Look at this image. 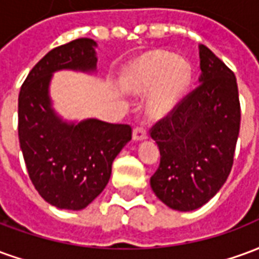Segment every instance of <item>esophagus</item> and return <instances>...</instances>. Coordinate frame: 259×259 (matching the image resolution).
<instances>
[{
	"instance_id": "1",
	"label": "esophagus",
	"mask_w": 259,
	"mask_h": 259,
	"mask_svg": "<svg viewBox=\"0 0 259 259\" xmlns=\"http://www.w3.org/2000/svg\"><path fill=\"white\" fill-rule=\"evenodd\" d=\"M147 139V133L146 130L143 129V127H136L133 130V140L135 141H143Z\"/></svg>"
}]
</instances>
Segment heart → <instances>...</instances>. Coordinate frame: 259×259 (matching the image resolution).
<instances>
[{"mask_svg":"<svg viewBox=\"0 0 259 259\" xmlns=\"http://www.w3.org/2000/svg\"><path fill=\"white\" fill-rule=\"evenodd\" d=\"M187 59L169 53H154L139 59L127 74V87L139 94L152 90L147 100L151 118H162L178 107L191 83Z\"/></svg>","mask_w":259,"mask_h":259,"instance_id":"obj_1","label":"heart"}]
</instances>
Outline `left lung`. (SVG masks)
I'll list each match as a JSON object with an SVG mask.
<instances>
[{
  "label": "left lung",
  "mask_w": 259,
  "mask_h": 259,
  "mask_svg": "<svg viewBox=\"0 0 259 259\" xmlns=\"http://www.w3.org/2000/svg\"><path fill=\"white\" fill-rule=\"evenodd\" d=\"M198 87L151 130L161 152L152 191L175 211L205 205L222 189L233 165L240 130L234 73L200 44Z\"/></svg>",
  "instance_id": "1"
}]
</instances>
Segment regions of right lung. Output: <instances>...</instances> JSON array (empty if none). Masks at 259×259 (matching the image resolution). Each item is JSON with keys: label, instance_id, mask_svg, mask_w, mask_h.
I'll use <instances>...</instances> for the list:
<instances>
[{"label": "right lung", "instance_id": "right-lung-1", "mask_svg": "<svg viewBox=\"0 0 259 259\" xmlns=\"http://www.w3.org/2000/svg\"><path fill=\"white\" fill-rule=\"evenodd\" d=\"M96 48L91 38L54 48L31 69L19 93L18 132L26 168L38 194L59 209L80 211L96 200L109 182L113 159L132 140L129 124L68 120L54 108L53 74H96Z\"/></svg>", "mask_w": 259, "mask_h": 259}]
</instances>
